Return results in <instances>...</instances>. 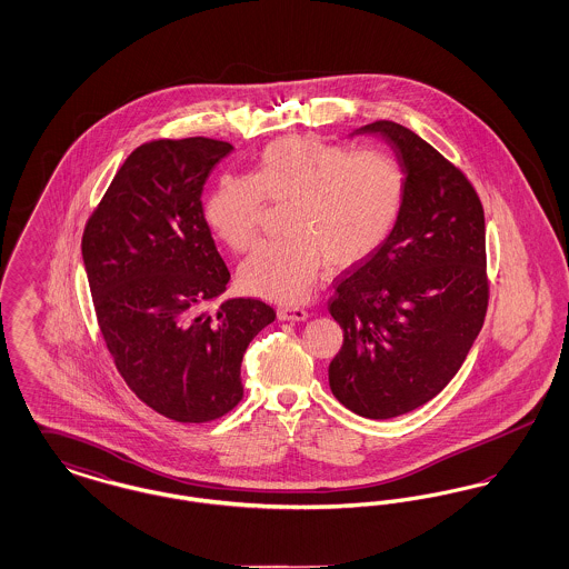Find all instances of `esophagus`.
<instances>
[{"label": "esophagus", "instance_id": "34e87169", "mask_svg": "<svg viewBox=\"0 0 569 569\" xmlns=\"http://www.w3.org/2000/svg\"><path fill=\"white\" fill-rule=\"evenodd\" d=\"M307 311L302 307H279L277 309V318L283 322H302L307 320Z\"/></svg>", "mask_w": 569, "mask_h": 569}]
</instances>
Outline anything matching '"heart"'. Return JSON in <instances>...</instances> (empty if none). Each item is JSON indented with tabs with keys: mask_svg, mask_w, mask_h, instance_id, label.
<instances>
[{
	"mask_svg": "<svg viewBox=\"0 0 569 569\" xmlns=\"http://www.w3.org/2000/svg\"><path fill=\"white\" fill-rule=\"evenodd\" d=\"M267 200L290 204L283 241L258 244L239 267L244 292L274 302L309 295L325 262L350 269L395 232L406 202V172L392 156L309 136L267 144L253 174L226 172L204 202L217 239L234 251L256 241Z\"/></svg>",
	"mask_w": 569,
	"mask_h": 569,
	"instance_id": "obj_1",
	"label": "heart"
}]
</instances>
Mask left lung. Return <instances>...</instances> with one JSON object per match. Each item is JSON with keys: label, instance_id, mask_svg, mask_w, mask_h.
<instances>
[{"label": "left lung", "instance_id": "8db88e82", "mask_svg": "<svg viewBox=\"0 0 569 569\" xmlns=\"http://www.w3.org/2000/svg\"><path fill=\"white\" fill-rule=\"evenodd\" d=\"M356 134L390 142L406 202L378 253L337 279L328 311L343 346L328 381L353 413L386 420L437 397L485 325L487 226L473 186L427 140L395 121Z\"/></svg>", "mask_w": 569, "mask_h": 569}]
</instances>
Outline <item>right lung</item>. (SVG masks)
Masks as SVG:
<instances>
[{"mask_svg": "<svg viewBox=\"0 0 569 569\" xmlns=\"http://www.w3.org/2000/svg\"><path fill=\"white\" fill-rule=\"evenodd\" d=\"M232 144L151 140L117 170L82 232L98 325L136 397L177 422L217 420L243 399L241 362L274 320L258 298L204 302L230 272L202 211V188Z\"/></svg>", "mask_w": 569, "mask_h": 569, "instance_id": "add662e5", "label": "right lung"}]
</instances>
